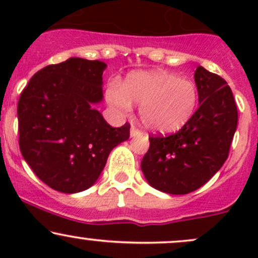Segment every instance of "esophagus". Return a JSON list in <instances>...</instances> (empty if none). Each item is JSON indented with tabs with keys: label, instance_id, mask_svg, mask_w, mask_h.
<instances>
[{
	"label": "esophagus",
	"instance_id": "esophagus-1",
	"mask_svg": "<svg viewBox=\"0 0 258 258\" xmlns=\"http://www.w3.org/2000/svg\"><path fill=\"white\" fill-rule=\"evenodd\" d=\"M142 135H143V132H142L141 130H138L136 126L131 127V137H138V136Z\"/></svg>",
	"mask_w": 258,
	"mask_h": 258
}]
</instances>
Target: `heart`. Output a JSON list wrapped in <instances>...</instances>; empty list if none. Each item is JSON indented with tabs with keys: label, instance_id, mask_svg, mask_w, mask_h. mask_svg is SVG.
Segmentation results:
<instances>
[{
	"label": "heart",
	"instance_id": "heart-1",
	"mask_svg": "<svg viewBox=\"0 0 258 258\" xmlns=\"http://www.w3.org/2000/svg\"><path fill=\"white\" fill-rule=\"evenodd\" d=\"M109 105L128 112L132 103L141 105V120L147 128L159 133H172L184 127L199 104V91L191 80L177 74L155 72L131 73L123 84L109 82L105 91Z\"/></svg>",
	"mask_w": 258,
	"mask_h": 258
}]
</instances>
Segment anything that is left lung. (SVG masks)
Here are the masks:
<instances>
[{
  "label": "left lung",
  "mask_w": 258,
  "mask_h": 258,
  "mask_svg": "<svg viewBox=\"0 0 258 258\" xmlns=\"http://www.w3.org/2000/svg\"><path fill=\"white\" fill-rule=\"evenodd\" d=\"M200 106L173 135L150 136L142 171L149 184L180 195L199 189L224 164L229 154L238 109L232 90L217 74L198 67L194 74Z\"/></svg>",
  "instance_id": "8db88e82"
}]
</instances>
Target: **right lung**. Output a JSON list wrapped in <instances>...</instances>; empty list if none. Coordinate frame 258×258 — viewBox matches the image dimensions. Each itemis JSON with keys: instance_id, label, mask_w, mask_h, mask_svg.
Segmentation results:
<instances>
[{"instance_id": "right-lung-1", "label": "right lung", "mask_w": 258, "mask_h": 258, "mask_svg": "<svg viewBox=\"0 0 258 258\" xmlns=\"http://www.w3.org/2000/svg\"><path fill=\"white\" fill-rule=\"evenodd\" d=\"M99 60L69 58L32 76L18 102L19 148L35 174L72 194L94 184L130 123L111 127L93 104L103 99Z\"/></svg>"}]
</instances>
